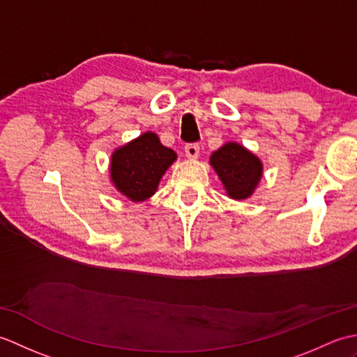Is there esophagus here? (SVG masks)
I'll return each instance as SVG.
<instances>
[{"label":"esophagus","instance_id":"obj_1","mask_svg":"<svg viewBox=\"0 0 357 357\" xmlns=\"http://www.w3.org/2000/svg\"><path fill=\"white\" fill-rule=\"evenodd\" d=\"M184 151H185V156L188 159H196L199 156V146L198 144H187Z\"/></svg>","mask_w":357,"mask_h":357}]
</instances>
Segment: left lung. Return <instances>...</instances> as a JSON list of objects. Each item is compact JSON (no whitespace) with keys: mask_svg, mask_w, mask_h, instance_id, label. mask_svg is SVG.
I'll return each mask as SVG.
<instances>
[{"mask_svg":"<svg viewBox=\"0 0 357 357\" xmlns=\"http://www.w3.org/2000/svg\"><path fill=\"white\" fill-rule=\"evenodd\" d=\"M210 165L221 179L227 196L234 201L248 199L264 174V164L259 156L234 141L225 142L221 149L213 151Z\"/></svg>","mask_w":357,"mask_h":357,"instance_id":"obj_1","label":"left lung"}]
</instances>
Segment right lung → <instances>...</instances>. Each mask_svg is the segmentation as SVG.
I'll return each mask as SVG.
<instances>
[{
  "instance_id": "obj_1",
  "label": "right lung",
  "mask_w": 357,
  "mask_h": 357,
  "mask_svg": "<svg viewBox=\"0 0 357 357\" xmlns=\"http://www.w3.org/2000/svg\"><path fill=\"white\" fill-rule=\"evenodd\" d=\"M176 158L172 149L162 146L156 133L144 132L113 150L110 183L127 199L142 202L156 193L164 173Z\"/></svg>"
}]
</instances>
